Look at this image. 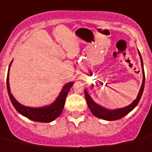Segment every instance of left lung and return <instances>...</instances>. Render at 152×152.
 <instances>
[{
	"label": "left lung",
	"instance_id": "1",
	"mask_svg": "<svg viewBox=\"0 0 152 152\" xmlns=\"http://www.w3.org/2000/svg\"><path fill=\"white\" fill-rule=\"evenodd\" d=\"M138 53H139L140 58H141V66H142L143 81H142V85H141V89H140V91L138 93V95L137 97V98L134 100V102H132V104H131L130 105L127 106L125 107H123V108H120V109L117 110H107L106 108H104V107H102V106L98 105L96 103H94V101L91 99V98L90 95L88 94V93L85 89V98H86L87 104H88V106L90 108L91 111L93 113V115L94 116L97 117V118H99L107 121L118 120V119H121V118H123L124 116L128 115L130 111H132L137 106V104L139 102L140 99H141L142 93H143L144 88H145V71H144L143 67V61H142V58H141L139 51H138Z\"/></svg>",
	"mask_w": 152,
	"mask_h": 152
}]
</instances>
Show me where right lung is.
I'll return each instance as SVG.
<instances>
[{
  "instance_id": "obj_1",
  "label": "right lung",
  "mask_w": 152,
  "mask_h": 152,
  "mask_svg": "<svg viewBox=\"0 0 152 152\" xmlns=\"http://www.w3.org/2000/svg\"><path fill=\"white\" fill-rule=\"evenodd\" d=\"M11 65V64H10ZM10 67V66H9ZM9 69L7 72V88L8 92L9 98L11 99V102L14 105V108L20 114L24 115V117L28 118L34 121H39V122H50L57 118L59 115L61 114L62 110L64 106L66 97H67L68 91L71 88L74 82H69L66 84L64 86L61 92L56 99V101L50 105L47 106L45 107H38V108H34V107H28L22 105L20 103L17 102L15 98L13 97L10 90L9 86Z\"/></svg>"
}]
</instances>
